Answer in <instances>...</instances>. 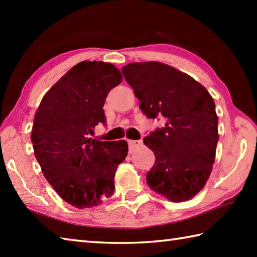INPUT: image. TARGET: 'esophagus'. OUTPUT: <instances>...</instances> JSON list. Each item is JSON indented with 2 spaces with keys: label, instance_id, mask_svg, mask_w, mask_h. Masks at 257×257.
Here are the masks:
<instances>
[{
  "label": "esophagus",
  "instance_id": "obj_1",
  "mask_svg": "<svg viewBox=\"0 0 257 257\" xmlns=\"http://www.w3.org/2000/svg\"><path fill=\"white\" fill-rule=\"evenodd\" d=\"M128 144H129L130 152H133L134 150H136V149H138V147H141L143 145V142L142 141H129Z\"/></svg>",
  "mask_w": 257,
  "mask_h": 257
}]
</instances>
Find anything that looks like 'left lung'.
Wrapping results in <instances>:
<instances>
[{"instance_id":"obj_1","label":"left lung","mask_w":257,"mask_h":257,"mask_svg":"<svg viewBox=\"0 0 257 257\" xmlns=\"http://www.w3.org/2000/svg\"><path fill=\"white\" fill-rule=\"evenodd\" d=\"M122 73L147 118L163 116L165 122L144 138L155 154L147 184L169 201H188L205 186L214 163L219 141L214 101L205 87L168 64L129 63Z\"/></svg>"}]
</instances>
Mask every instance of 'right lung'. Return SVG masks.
Listing matches in <instances>:
<instances>
[{
	"label": "right lung",
	"mask_w": 257,
	"mask_h": 257,
	"mask_svg": "<svg viewBox=\"0 0 257 257\" xmlns=\"http://www.w3.org/2000/svg\"><path fill=\"white\" fill-rule=\"evenodd\" d=\"M121 81L113 64L81 61L51 87L35 114L30 138L43 175L77 208L112 196L115 170L127 156L125 141L89 137L98 123L105 124L104 102Z\"/></svg>",
	"instance_id": "add662e5"
}]
</instances>
